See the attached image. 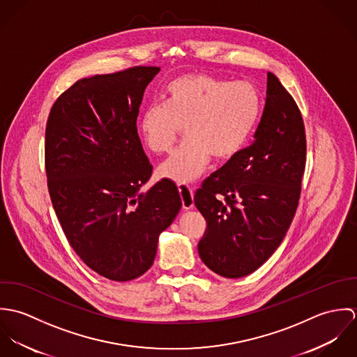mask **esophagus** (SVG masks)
I'll return each instance as SVG.
<instances>
[{"instance_id":"1","label":"esophagus","mask_w":357,"mask_h":357,"mask_svg":"<svg viewBox=\"0 0 357 357\" xmlns=\"http://www.w3.org/2000/svg\"><path fill=\"white\" fill-rule=\"evenodd\" d=\"M178 191L180 197L183 201V207L185 210L194 208V191L188 184H178Z\"/></svg>"}]
</instances>
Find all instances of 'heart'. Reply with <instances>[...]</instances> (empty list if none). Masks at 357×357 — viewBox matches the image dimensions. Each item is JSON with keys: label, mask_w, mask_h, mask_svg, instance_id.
Instances as JSON below:
<instances>
[{"label": "heart", "mask_w": 357, "mask_h": 357, "mask_svg": "<svg viewBox=\"0 0 357 357\" xmlns=\"http://www.w3.org/2000/svg\"><path fill=\"white\" fill-rule=\"evenodd\" d=\"M259 114L261 96L253 84L187 74L166 86L163 104H151L142 112L139 133L153 153H166L184 126L187 140L160 165L159 174L185 184L204 173L210 156L228 160L241 153Z\"/></svg>", "instance_id": "heart-1"}]
</instances>
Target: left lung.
<instances>
[{"mask_svg": "<svg viewBox=\"0 0 357 357\" xmlns=\"http://www.w3.org/2000/svg\"><path fill=\"white\" fill-rule=\"evenodd\" d=\"M305 156L301 112L268 73L253 143L211 173L194 197L207 224L198 252L208 269L243 278L273 255L298 206Z\"/></svg>", "mask_w": 357, "mask_h": 357, "instance_id": "left-lung-1", "label": "left lung"}]
</instances>
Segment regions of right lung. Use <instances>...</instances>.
Listing matches in <instances>:
<instances>
[{
  "label": "right lung",
  "instance_id": "right-lung-1",
  "mask_svg": "<svg viewBox=\"0 0 357 357\" xmlns=\"http://www.w3.org/2000/svg\"><path fill=\"white\" fill-rule=\"evenodd\" d=\"M159 70L82 78L54 102L47 123L48 188L63 232L91 269L115 282L151 268L159 235L181 208L169 178L142 191L153 166L136 122Z\"/></svg>",
  "mask_w": 357,
  "mask_h": 357
}]
</instances>
